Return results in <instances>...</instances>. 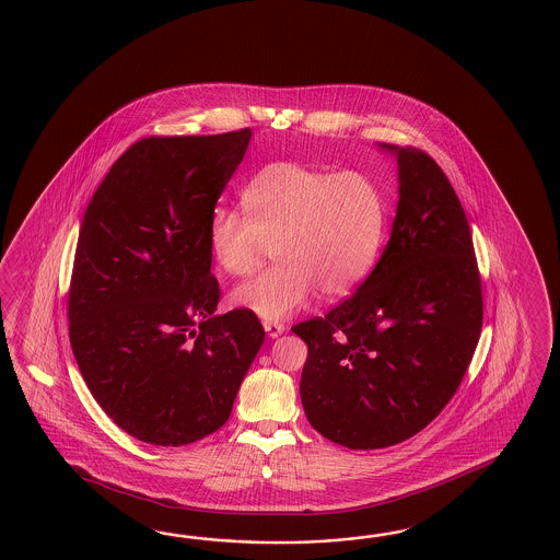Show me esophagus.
Segmentation results:
<instances>
[{"mask_svg": "<svg viewBox=\"0 0 560 560\" xmlns=\"http://www.w3.org/2000/svg\"><path fill=\"white\" fill-rule=\"evenodd\" d=\"M262 326H265V330H267V334H269L271 338H277L279 334L285 332V324H283V322H277V319H265Z\"/></svg>", "mask_w": 560, "mask_h": 560, "instance_id": "34e87169", "label": "esophagus"}]
</instances>
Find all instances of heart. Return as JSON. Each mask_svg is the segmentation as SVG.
<instances>
[{"instance_id":"b5f03b06","label":"heart","mask_w":560,"mask_h":560,"mask_svg":"<svg viewBox=\"0 0 560 560\" xmlns=\"http://www.w3.org/2000/svg\"><path fill=\"white\" fill-rule=\"evenodd\" d=\"M246 212L218 208L210 220L215 262L246 277L281 258L257 279L232 291V303L260 318H285L319 291L342 298L371 271L385 232V199L359 171L332 173L279 161L258 168L242 189Z\"/></svg>"}]
</instances>
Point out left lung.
Returning a JSON list of instances; mask_svg holds the SVG:
<instances>
[{"label":"left lung","instance_id":"1","mask_svg":"<svg viewBox=\"0 0 560 560\" xmlns=\"http://www.w3.org/2000/svg\"><path fill=\"white\" fill-rule=\"evenodd\" d=\"M387 149L397 152L399 203L383 255L345 302L291 328L307 345L305 416L352 451L394 446L432 422L483 326L481 272L453 185L422 149Z\"/></svg>","mask_w":560,"mask_h":560}]
</instances>
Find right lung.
<instances>
[{
	"label": "right lung",
	"instance_id": "1",
	"mask_svg": "<svg viewBox=\"0 0 560 560\" xmlns=\"http://www.w3.org/2000/svg\"><path fill=\"white\" fill-rule=\"evenodd\" d=\"M248 140L250 128L142 138L83 215L69 340L95 401L140 442L183 446L222 428L265 340L255 312L213 316L210 220Z\"/></svg>",
	"mask_w": 560,
	"mask_h": 560
}]
</instances>
